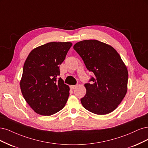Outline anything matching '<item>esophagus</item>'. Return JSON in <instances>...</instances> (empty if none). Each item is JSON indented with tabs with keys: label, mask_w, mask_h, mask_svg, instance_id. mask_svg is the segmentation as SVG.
Returning a JSON list of instances; mask_svg holds the SVG:
<instances>
[{
	"label": "esophagus",
	"mask_w": 148,
	"mask_h": 148,
	"mask_svg": "<svg viewBox=\"0 0 148 148\" xmlns=\"http://www.w3.org/2000/svg\"><path fill=\"white\" fill-rule=\"evenodd\" d=\"M76 87H77L76 85H71V86H70L71 89H74L75 88H76Z\"/></svg>",
	"instance_id": "obj_1"
}]
</instances>
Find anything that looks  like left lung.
Returning <instances> with one entry per match:
<instances>
[{
  "label": "left lung",
  "mask_w": 148,
  "mask_h": 148,
  "mask_svg": "<svg viewBox=\"0 0 148 148\" xmlns=\"http://www.w3.org/2000/svg\"><path fill=\"white\" fill-rule=\"evenodd\" d=\"M87 69L93 73L85 84L86 94L80 99L87 110L104 115L117 108L127 92L128 74L117 51L111 45L97 40H85L74 45Z\"/></svg>",
  "instance_id": "8db88e82"
}]
</instances>
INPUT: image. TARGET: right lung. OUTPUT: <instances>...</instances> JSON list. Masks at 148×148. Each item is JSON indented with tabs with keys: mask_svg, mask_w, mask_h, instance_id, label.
<instances>
[{
	"mask_svg": "<svg viewBox=\"0 0 148 148\" xmlns=\"http://www.w3.org/2000/svg\"><path fill=\"white\" fill-rule=\"evenodd\" d=\"M71 42H49L33 49L24 64L20 88L27 104L36 113L51 116L63 109L69 87L60 75V65Z\"/></svg>",
	"mask_w": 148,
	"mask_h": 148,
	"instance_id": "obj_1",
	"label": "right lung"
}]
</instances>
